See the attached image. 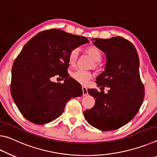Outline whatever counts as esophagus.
I'll use <instances>...</instances> for the list:
<instances>
[{
  "label": "esophagus",
  "mask_w": 157,
  "mask_h": 157,
  "mask_svg": "<svg viewBox=\"0 0 157 157\" xmlns=\"http://www.w3.org/2000/svg\"><path fill=\"white\" fill-rule=\"evenodd\" d=\"M82 90H83V96H86L87 94H88V88H86V87L83 86L82 87Z\"/></svg>",
  "instance_id": "obj_1"
}]
</instances>
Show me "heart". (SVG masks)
<instances>
[{
    "mask_svg": "<svg viewBox=\"0 0 157 157\" xmlns=\"http://www.w3.org/2000/svg\"><path fill=\"white\" fill-rule=\"evenodd\" d=\"M87 52L89 53V55L91 57L93 58V60L97 62V63H98V62H100L101 60V51L97 47H94V46L89 47L87 48ZM78 53L79 51L78 48H73V49H71L69 51L68 56V60L69 63L70 64V65H74V64L76 63L77 59H78ZM71 76L74 80L78 82V83L83 85H86L88 83L89 80L92 77V74L88 71L78 69V70H76L71 73Z\"/></svg>",
    "mask_w": 157,
    "mask_h": 157,
    "instance_id": "heart-1",
    "label": "heart"
}]
</instances>
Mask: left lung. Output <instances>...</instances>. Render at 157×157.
I'll return each mask as SVG.
<instances>
[{
	"instance_id": "8db88e82",
	"label": "left lung",
	"mask_w": 157,
	"mask_h": 157,
	"mask_svg": "<svg viewBox=\"0 0 157 157\" xmlns=\"http://www.w3.org/2000/svg\"><path fill=\"white\" fill-rule=\"evenodd\" d=\"M92 41L106 57L105 70L96 78L97 87L107 86L109 90L106 94L88 89L95 104L83 115L99 130H115L129 122L142 105L145 89L140 77L139 58L133 44L122 37Z\"/></svg>"
}]
</instances>
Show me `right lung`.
I'll list each match as a JSON object with an SVG mask.
<instances>
[{
	"label": "right lung",
	"instance_id": "obj_1",
	"mask_svg": "<svg viewBox=\"0 0 157 157\" xmlns=\"http://www.w3.org/2000/svg\"><path fill=\"white\" fill-rule=\"evenodd\" d=\"M88 39L60 29L44 30L25 44L12 69L11 94L24 117L36 124L60 117L69 99L83 95L81 84L68 77V56ZM55 76L65 79L55 83Z\"/></svg>",
	"mask_w": 157,
	"mask_h": 157
}]
</instances>
